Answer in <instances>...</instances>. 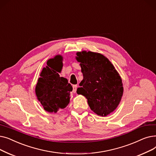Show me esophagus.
Returning <instances> with one entry per match:
<instances>
[{
	"label": "esophagus",
	"instance_id": "1",
	"mask_svg": "<svg viewBox=\"0 0 156 156\" xmlns=\"http://www.w3.org/2000/svg\"><path fill=\"white\" fill-rule=\"evenodd\" d=\"M73 90H72V91H73V93H76V91H77V85H73Z\"/></svg>",
	"mask_w": 156,
	"mask_h": 156
}]
</instances>
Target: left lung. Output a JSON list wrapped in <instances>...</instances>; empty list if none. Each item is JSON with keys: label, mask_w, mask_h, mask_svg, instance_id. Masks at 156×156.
Returning a JSON list of instances; mask_svg holds the SVG:
<instances>
[{"label": "left lung", "mask_w": 156, "mask_h": 156, "mask_svg": "<svg viewBox=\"0 0 156 156\" xmlns=\"http://www.w3.org/2000/svg\"><path fill=\"white\" fill-rule=\"evenodd\" d=\"M77 56L83 74L77 93L85 96L94 113L106 116L113 112L121 100V77L111 62L100 53L82 51Z\"/></svg>", "instance_id": "left-lung-1"}]
</instances>
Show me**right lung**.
<instances>
[{"instance_id": "obj_1", "label": "right lung", "mask_w": 156, "mask_h": 156, "mask_svg": "<svg viewBox=\"0 0 156 156\" xmlns=\"http://www.w3.org/2000/svg\"><path fill=\"white\" fill-rule=\"evenodd\" d=\"M44 68L35 87V93L44 110L49 112H57L65 108L70 101V92L72 87L68 80L60 77L63 66L62 57L60 55L51 58Z\"/></svg>"}]
</instances>
